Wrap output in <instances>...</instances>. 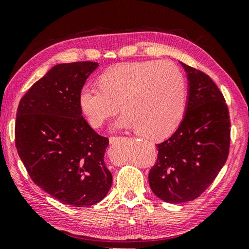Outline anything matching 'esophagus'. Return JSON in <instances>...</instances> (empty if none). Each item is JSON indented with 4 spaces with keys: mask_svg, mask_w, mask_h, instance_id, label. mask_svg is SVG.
Here are the masks:
<instances>
[{
    "mask_svg": "<svg viewBox=\"0 0 249 249\" xmlns=\"http://www.w3.org/2000/svg\"><path fill=\"white\" fill-rule=\"evenodd\" d=\"M121 138H122V137H119V136H112V137L110 138V143H115V142H119V140H120Z\"/></svg>",
    "mask_w": 249,
    "mask_h": 249,
    "instance_id": "obj_1",
    "label": "esophagus"
}]
</instances>
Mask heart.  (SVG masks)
Here are the masks:
<instances>
[{
	"mask_svg": "<svg viewBox=\"0 0 249 249\" xmlns=\"http://www.w3.org/2000/svg\"><path fill=\"white\" fill-rule=\"evenodd\" d=\"M99 87L84 86L78 102L93 127H101L120 110L115 126L137 129L149 139L168 137L178 127L187 107L186 79L169 62L143 61L110 67L99 77Z\"/></svg>",
	"mask_w": 249,
	"mask_h": 249,
	"instance_id": "heart-1",
	"label": "heart"
}]
</instances>
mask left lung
<instances>
[{"label":"left lung","instance_id":"1","mask_svg":"<svg viewBox=\"0 0 249 249\" xmlns=\"http://www.w3.org/2000/svg\"><path fill=\"white\" fill-rule=\"evenodd\" d=\"M187 73L188 100L176 132L158 143V158L149 172L151 191L161 200L196 199L227 162L231 121L225 99L213 80L182 63Z\"/></svg>","mask_w":249,"mask_h":249}]
</instances>
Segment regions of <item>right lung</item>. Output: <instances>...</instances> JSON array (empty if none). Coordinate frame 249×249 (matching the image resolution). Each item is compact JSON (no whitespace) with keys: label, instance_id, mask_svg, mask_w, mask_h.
Segmentation results:
<instances>
[{"label":"right lung","instance_id":"right-lung-1","mask_svg":"<svg viewBox=\"0 0 249 249\" xmlns=\"http://www.w3.org/2000/svg\"><path fill=\"white\" fill-rule=\"evenodd\" d=\"M96 62L53 66L20 99L15 144L33 182L63 203L89 207L112 185L105 163L109 139L84 119L78 102Z\"/></svg>","mask_w":249,"mask_h":249}]
</instances>
